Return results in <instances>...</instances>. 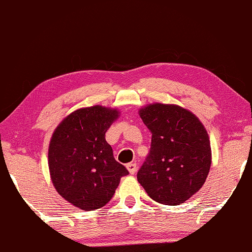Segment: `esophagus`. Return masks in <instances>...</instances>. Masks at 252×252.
<instances>
[{
    "mask_svg": "<svg viewBox=\"0 0 252 252\" xmlns=\"http://www.w3.org/2000/svg\"><path fill=\"white\" fill-rule=\"evenodd\" d=\"M126 167H127V169H128L129 174H134L136 172V168H138V166H136V163H134V162H129Z\"/></svg>",
    "mask_w": 252,
    "mask_h": 252,
    "instance_id": "obj_1",
    "label": "esophagus"
}]
</instances>
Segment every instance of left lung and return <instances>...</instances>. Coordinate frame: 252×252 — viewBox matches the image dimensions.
<instances>
[{
	"label": "left lung",
	"mask_w": 252,
	"mask_h": 252,
	"mask_svg": "<svg viewBox=\"0 0 252 252\" xmlns=\"http://www.w3.org/2000/svg\"><path fill=\"white\" fill-rule=\"evenodd\" d=\"M140 117L152 141L138 181L159 203H183L200 190L209 173L212 148L206 128L191 112L176 105H150L141 108Z\"/></svg>",
	"instance_id": "1"
}]
</instances>
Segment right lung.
<instances>
[{
  "label": "right lung",
  "mask_w": 252,
  "mask_h": 252,
  "mask_svg": "<svg viewBox=\"0 0 252 252\" xmlns=\"http://www.w3.org/2000/svg\"><path fill=\"white\" fill-rule=\"evenodd\" d=\"M118 111L92 106L74 111L60 124L49 146V169L62 197L83 210L104 207L128 174L113 157L105 133Z\"/></svg>",
  "instance_id": "right-lung-1"
}]
</instances>
